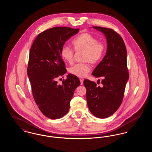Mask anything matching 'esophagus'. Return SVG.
Instances as JSON below:
<instances>
[{
  "label": "esophagus",
  "instance_id": "obj_1",
  "mask_svg": "<svg viewBox=\"0 0 152 152\" xmlns=\"http://www.w3.org/2000/svg\"><path fill=\"white\" fill-rule=\"evenodd\" d=\"M80 84H81V85H83V81H84V80L83 79H80Z\"/></svg>",
  "mask_w": 152,
  "mask_h": 152
}]
</instances>
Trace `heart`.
I'll return each mask as SVG.
<instances>
[{
  "mask_svg": "<svg viewBox=\"0 0 152 152\" xmlns=\"http://www.w3.org/2000/svg\"><path fill=\"white\" fill-rule=\"evenodd\" d=\"M72 44L75 52H84L83 61L89 62L94 65L101 61L106 51L105 44L98 41L95 36L87 32L82 33L75 37ZM61 56L68 64H72L73 63L75 53L70 48L63 47ZM91 69V65L88 63L77 64L70 68L69 72L73 76L84 77L90 72Z\"/></svg>",
  "mask_w": 152,
  "mask_h": 152,
  "instance_id": "b5f03b06",
  "label": "heart"
}]
</instances>
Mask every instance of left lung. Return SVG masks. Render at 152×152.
<instances>
[{
    "label": "left lung",
    "instance_id": "obj_1",
    "mask_svg": "<svg viewBox=\"0 0 152 152\" xmlns=\"http://www.w3.org/2000/svg\"><path fill=\"white\" fill-rule=\"evenodd\" d=\"M92 27L105 35L108 43L106 55L92 73L96 77L103 78L102 86H97L88 79L84 80V84L90 112L96 117L105 118L112 116L123 101L129 79L126 49L123 38L113 29Z\"/></svg>",
    "mask_w": 152,
    "mask_h": 152
}]
</instances>
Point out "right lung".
<instances>
[{"label": "right lung", "instance_id": "right-lung-1", "mask_svg": "<svg viewBox=\"0 0 152 152\" xmlns=\"http://www.w3.org/2000/svg\"><path fill=\"white\" fill-rule=\"evenodd\" d=\"M79 31L66 27L47 29L37 35L30 50L27 75L32 95L42 113L51 119L67 113L74 91L80 85L79 78L71 74L62 84L57 81L66 72L61 50L65 42Z\"/></svg>", "mask_w": 152, "mask_h": 152}]
</instances>
